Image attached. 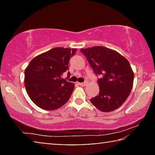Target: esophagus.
Returning a JSON list of instances; mask_svg holds the SVG:
<instances>
[{"label": "esophagus", "mask_w": 155, "mask_h": 155, "mask_svg": "<svg viewBox=\"0 0 155 155\" xmlns=\"http://www.w3.org/2000/svg\"><path fill=\"white\" fill-rule=\"evenodd\" d=\"M79 84L82 87H85L87 84V82H80V83H79Z\"/></svg>", "instance_id": "1"}]
</instances>
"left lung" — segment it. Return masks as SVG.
I'll return each mask as SVG.
<instances>
[{"mask_svg": "<svg viewBox=\"0 0 155 155\" xmlns=\"http://www.w3.org/2000/svg\"><path fill=\"white\" fill-rule=\"evenodd\" d=\"M96 75L99 94L90 101L102 112L119 108L128 98L133 88L134 73L128 61L119 53L104 46L81 48Z\"/></svg>", "mask_w": 155, "mask_h": 155, "instance_id": "obj_1", "label": "left lung"}]
</instances>
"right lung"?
Masks as SVG:
<instances>
[{"mask_svg": "<svg viewBox=\"0 0 155 155\" xmlns=\"http://www.w3.org/2000/svg\"><path fill=\"white\" fill-rule=\"evenodd\" d=\"M77 48L56 47L38 55L25 71V86L31 101L48 111L57 109L69 100L75 84L63 78L71 57ZM69 77L71 73L68 72Z\"/></svg>", "mask_w": 155, "mask_h": 155, "instance_id": "obj_1", "label": "right lung"}]
</instances>
